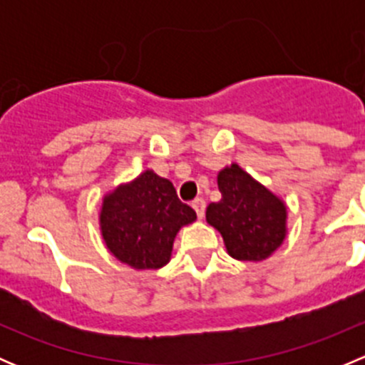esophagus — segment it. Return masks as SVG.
<instances>
[{"label": "esophagus", "instance_id": "34e87169", "mask_svg": "<svg viewBox=\"0 0 365 365\" xmlns=\"http://www.w3.org/2000/svg\"><path fill=\"white\" fill-rule=\"evenodd\" d=\"M192 208L196 210L197 217H200V219H203V215H205V208H206L205 200H201V197H197V200H194V201H192Z\"/></svg>", "mask_w": 365, "mask_h": 365}]
</instances>
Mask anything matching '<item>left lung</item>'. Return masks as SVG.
<instances>
[{"instance_id":"8db88e82","label":"left lung","mask_w":365,"mask_h":365,"mask_svg":"<svg viewBox=\"0 0 365 365\" xmlns=\"http://www.w3.org/2000/svg\"><path fill=\"white\" fill-rule=\"evenodd\" d=\"M217 185L222 200L208 205L206 222L222 235L227 254L238 261L272 256L288 233L284 201L235 162L220 169Z\"/></svg>"}]
</instances>
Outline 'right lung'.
Segmentation results:
<instances>
[{"mask_svg": "<svg viewBox=\"0 0 365 365\" xmlns=\"http://www.w3.org/2000/svg\"><path fill=\"white\" fill-rule=\"evenodd\" d=\"M101 231L109 252L135 270H155L169 263L176 233L196 220L168 178L152 169L121 183L102 201Z\"/></svg>", "mask_w": 365, "mask_h": 365, "instance_id": "1", "label": "right lung"}]
</instances>
